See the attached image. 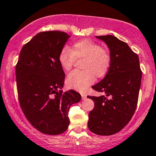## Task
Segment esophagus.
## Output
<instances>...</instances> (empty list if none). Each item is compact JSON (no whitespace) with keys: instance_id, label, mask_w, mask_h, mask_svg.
Here are the masks:
<instances>
[{"instance_id":"1","label":"esophagus","mask_w":156,"mask_h":156,"mask_svg":"<svg viewBox=\"0 0 156 156\" xmlns=\"http://www.w3.org/2000/svg\"><path fill=\"white\" fill-rule=\"evenodd\" d=\"M81 96H82V98H83V99L86 98V94H84V93H82V94H81Z\"/></svg>"}]
</instances>
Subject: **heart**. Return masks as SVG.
Masks as SVG:
<instances>
[{
	"mask_svg": "<svg viewBox=\"0 0 156 156\" xmlns=\"http://www.w3.org/2000/svg\"><path fill=\"white\" fill-rule=\"evenodd\" d=\"M83 59V70H73L67 75L66 83L71 89L83 91L97 78H101L108 72L111 65L110 51L90 39H83L72 45L70 49L61 51L58 62L64 70H69L76 60Z\"/></svg>",
	"mask_w": 156,
	"mask_h": 156,
	"instance_id": "obj_1",
	"label": "heart"
}]
</instances>
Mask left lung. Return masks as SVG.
Returning <instances> with one entry per match:
<instances>
[{
  "label": "left lung",
  "instance_id": "obj_1",
  "mask_svg": "<svg viewBox=\"0 0 156 156\" xmlns=\"http://www.w3.org/2000/svg\"><path fill=\"white\" fill-rule=\"evenodd\" d=\"M107 43L111 65L107 75L92 89L107 96L88 95L94 107L89 114L88 127L98 135L108 136L121 131L132 118L137 105L142 71L139 58L126 43L113 35L96 36Z\"/></svg>",
  "mask_w": 156,
  "mask_h": 156
}]
</instances>
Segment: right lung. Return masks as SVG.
Instances as JSON below:
<instances>
[{
    "label": "right lung",
    "instance_id": "add662e5",
    "mask_svg": "<svg viewBox=\"0 0 156 156\" xmlns=\"http://www.w3.org/2000/svg\"><path fill=\"white\" fill-rule=\"evenodd\" d=\"M69 37L58 30L40 32L24 45L16 66L21 109L32 126L45 134L65 132L70 107L81 99L74 90L58 91L65 77L58 55Z\"/></svg>",
    "mask_w": 156,
    "mask_h": 156
}]
</instances>
